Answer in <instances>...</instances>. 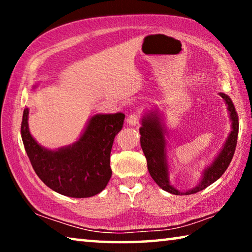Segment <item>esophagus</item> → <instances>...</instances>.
Segmentation results:
<instances>
[{
	"label": "esophagus",
	"mask_w": 252,
	"mask_h": 252,
	"mask_svg": "<svg viewBox=\"0 0 252 252\" xmlns=\"http://www.w3.org/2000/svg\"><path fill=\"white\" fill-rule=\"evenodd\" d=\"M140 119H141V114L139 112H133L130 114L129 118H127V123L131 126H138L140 122Z\"/></svg>",
	"instance_id": "1"
}]
</instances>
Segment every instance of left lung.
<instances>
[{
    "mask_svg": "<svg viewBox=\"0 0 252 252\" xmlns=\"http://www.w3.org/2000/svg\"><path fill=\"white\" fill-rule=\"evenodd\" d=\"M220 95L223 97L225 103L228 105L230 119L232 121V131L229 135L227 142L224 144L222 151L220 152V155L217 157V159L213 161L210 167L204 171L203 177L199 185L194 187L193 189L186 191V192H180V191L174 189L170 185L167 155H165V140L163 131H162V126L160 125L159 117L157 116L156 112H152L142 119V126L140 127V134H141L140 142H141V148L144 156L147 158L149 173H150L153 180L156 181L157 185L161 189L177 195L197 193L218 180L229 167L230 162H231L233 158L234 151H236L239 122L237 111L231 99L227 94H224V93H220Z\"/></svg>",
    "mask_w": 252,
    "mask_h": 252,
    "instance_id": "obj_1",
    "label": "left lung"
}]
</instances>
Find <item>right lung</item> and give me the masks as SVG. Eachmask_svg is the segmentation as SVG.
Segmentation results:
<instances>
[{"label":"right lung","instance_id":"add662e5","mask_svg":"<svg viewBox=\"0 0 252 252\" xmlns=\"http://www.w3.org/2000/svg\"><path fill=\"white\" fill-rule=\"evenodd\" d=\"M29 109H24L21 135L34 171L50 189L72 198L100 193L112 174L110 155L125 114H96L73 146L46 150L32 138L28 126Z\"/></svg>","mask_w":252,"mask_h":252}]
</instances>
